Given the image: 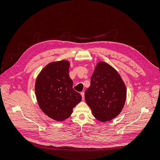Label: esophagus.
Listing matches in <instances>:
<instances>
[{
    "mask_svg": "<svg viewBox=\"0 0 160 160\" xmlns=\"http://www.w3.org/2000/svg\"><path fill=\"white\" fill-rule=\"evenodd\" d=\"M80 93H81V95L82 97V99L84 100V92H82Z\"/></svg>",
    "mask_w": 160,
    "mask_h": 160,
    "instance_id": "34e87169",
    "label": "esophagus"
}]
</instances>
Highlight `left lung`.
<instances>
[{"label":"left lung","mask_w":160,"mask_h":160,"mask_svg":"<svg viewBox=\"0 0 160 160\" xmlns=\"http://www.w3.org/2000/svg\"><path fill=\"white\" fill-rule=\"evenodd\" d=\"M126 95L125 85L118 72L108 63L99 62L84 93L93 116L102 122L113 119L122 111Z\"/></svg>","instance_id":"obj_1"}]
</instances>
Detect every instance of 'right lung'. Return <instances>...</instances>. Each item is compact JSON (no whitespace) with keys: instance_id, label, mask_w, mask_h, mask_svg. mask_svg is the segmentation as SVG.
<instances>
[{"instance_id":"right-lung-1","label":"right lung","mask_w":160,"mask_h":160,"mask_svg":"<svg viewBox=\"0 0 160 160\" xmlns=\"http://www.w3.org/2000/svg\"><path fill=\"white\" fill-rule=\"evenodd\" d=\"M69 68L67 61L50 63L41 71L35 83V94L40 108L58 121L67 119L82 100L81 95L72 88Z\"/></svg>"}]
</instances>
